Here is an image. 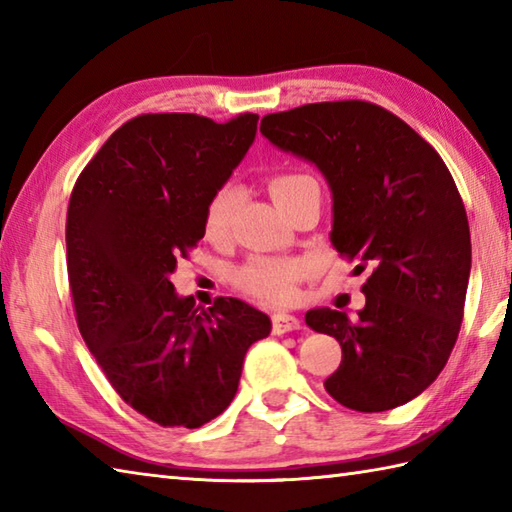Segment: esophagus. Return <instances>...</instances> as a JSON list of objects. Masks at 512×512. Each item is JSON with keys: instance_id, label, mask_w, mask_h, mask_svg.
<instances>
[{"instance_id": "34e87169", "label": "esophagus", "mask_w": 512, "mask_h": 512, "mask_svg": "<svg viewBox=\"0 0 512 512\" xmlns=\"http://www.w3.org/2000/svg\"><path fill=\"white\" fill-rule=\"evenodd\" d=\"M299 328H301V321L297 317H292V314H286V312L273 314V332L275 334H286V332L299 330Z\"/></svg>"}]
</instances>
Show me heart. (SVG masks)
<instances>
[{
  "label": "heart",
  "instance_id": "heart-1",
  "mask_svg": "<svg viewBox=\"0 0 512 512\" xmlns=\"http://www.w3.org/2000/svg\"><path fill=\"white\" fill-rule=\"evenodd\" d=\"M312 182L310 176L303 173H275L268 180V191L273 195V200L288 209L290 202L295 200L301 187H306ZM239 202V189L235 184L226 182L222 187H217L211 198L206 200L202 226L209 239H222L228 228H231L233 215ZM310 273V266L301 259H275V257H255L248 264L235 273V284L244 292V295L253 297L262 303H270V306H286L297 299V286L299 281Z\"/></svg>",
  "mask_w": 512,
  "mask_h": 512
}]
</instances>
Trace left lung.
Returning <instances> with one entry per match:
<instances>
[{
  "mask_svg": "<svg viewBox=\"0 0 512 512\" xmlns=\"http://www.w3.org/2000/svg\"><path fill=\"white\" fill-rule=\"evenodd\" d=\"M262 134L314 162L334 198L332 244L367 277L365 308L310 310L308 328L341 343L325 391L374 413L422 394L447 365L471 273L466 209L440 154L385 107L310 103L262 118Z\"/></svg>",
  "mask_w": 512,
  "mask_h": 512,
  "instance_id": "left-lung-1",
  "label": "left lung"
}]
</instances>
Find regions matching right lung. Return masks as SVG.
Segmentation results:
<instances>
[{"mask_svg": "<svg viewBox=\"0 0 512 512\" xmlns=\"http://www.w3.org/2000/svg\"><path fill=\"white\" fill-rule=\"evenodd\" d=\"M257 121L140 114L74 182L65 259L76 325L116 394L160 427L220 416L248 347L270 334L248 303L217 297L202 310L169 281L204 237L206 200L244 158Z\"/></svg>", "mask_w": 512, "mask_h": 512, "instance_id": "obj_1", "label": "right lung"}]
</instances>
